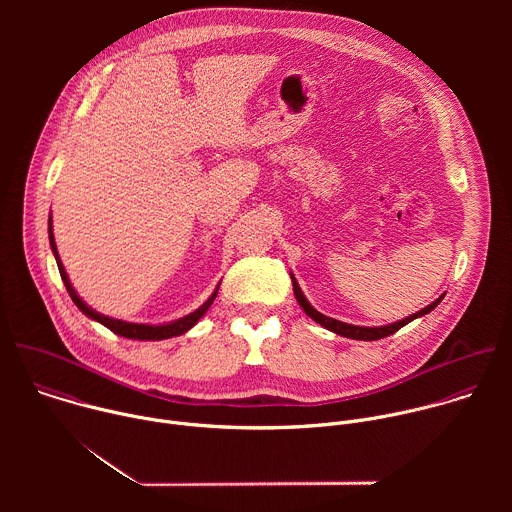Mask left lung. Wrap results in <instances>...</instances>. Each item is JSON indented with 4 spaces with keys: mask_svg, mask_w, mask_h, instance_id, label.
Segmentation results:
<instances>
[{
    "mask_svg": "<svg viewBox=\"0 0 512 512\" xmlns=\"http://www.w3.org/2000/svg\"><path fill=\"white\" fill-rule=\"evenodd\" d=\"M289 275H291V285H294L296 300H298V304L302 306V310H304L314 322H318L320 326H324L326 330H330V332H334V334H340V336H344V338H352V340H379V338H385V336H389V334H395L399 328H403L405 324L413 322L415 318H421V316L429 314L437 304H440V302L444 300V296H440L435 302H431L427 308L419 310L417 314H411V316H407V318H403V320H399V322L387 324V326H377V328L354 326V324H346V322H340V320H334V318H328V316L320 314V312L308 302V298L304 296V291H302V287L298 285L294 273H289Z\"/></svg>",
    "mask_w": 512,
    "mask_h": 512,
    "instance_id": "1",
    "label": "left lung"
}]
</instances>
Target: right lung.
Masks as SVG:
<instances>
[{
	"label": "right lung",
	"mask_w": 512,
	"mask_h": 512,
	"mask_svg": "<svg viewBox=\"0 0 512 512\" xmlns=\"http://www.w3.org/2000/svg\"><path fill=\"white\" fill-rule=\"evenodd\" d=\"M48 239H50V249H52V253H54V259H56L60 277H62V281H64V287H66V291H68V296L72 298V302L77 304V308H79L85 316H89L91 320L103 324L105 328H109L111 332H115V334H119V336H123V338H131V340H166V338L180 336V334L188 332V330L206 314V310L210 308V304L214 302V298H216V294H218V285H221V283L216 285V289L212 291V296H210L198 310H194L192 314H188V316H184V318H180V320L168 322V324L152 326V324H133V322L115 320V318H109V316H105V314H99V312H95L91 306H87V304L79 298L75 287H72V283H70V279H68V275H66V269H64V265H62V261H60V257H58V251H56V243H54V235H52V216H48Z\"/></svg>",
	"instance_id": "obj_1"
}]
</instances>
